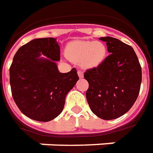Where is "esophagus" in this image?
<instances>
[{
	"label": "esophagus",
	"mask_w": 153,
	"mask_h": 153,
	"mask_svg": "<svg viewBox=\"0 0 153 153\" xmlns=\"http://www.w3.org/2000/svg\"><path fill=\"white\" fill-rule=\"evenodd\" d=\"M78 75H79V77L80 79H82V78L84 77V73L82 72L81 70H79V71H78Z\"/></svg>",
	"instance_id": "1"
}]
</instances>
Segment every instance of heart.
<instances>
[{
	"label": "heart",
	"mask_w": 153,
	"mask_h": 153,
	"mask_svg": "<svg viewBox=\"0 0 153 153\" xmlns=\"http://www.w3.org/2000/svg\"><path fill=\"white\" fill-rule=\"evenodd\" d=\"M66 56L74 63H81L87 68H97L104 62L107 48L102 42L74 41L66 47Z\"/></svg>",
	"instance_id": "obj_1"
}]
</instances>
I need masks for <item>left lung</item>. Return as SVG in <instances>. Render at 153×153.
Listing matches in <instances>:
<instances>
[{
	"mask_svg": "<svg viewBox=\"0 0 153 153\" xmlns=\"http://www.w3.org/2000/svg\"><path fill=\"white\" fill-rule=\"evenodd\" d=\"M111 53L97 68L84 74L89 83L86 99L90 110L103 120L123 116L137 99L142 68L131 46L111 37H100Z\"/></svg>",
	"mask_w": 153,
	"mask_h": 153,
	"instance_id": "left-lung-1",
	"label": "left lung"
}]
</instances>
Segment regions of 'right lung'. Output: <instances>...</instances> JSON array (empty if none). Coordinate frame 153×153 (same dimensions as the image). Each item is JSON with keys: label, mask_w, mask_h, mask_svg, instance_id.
<instances>
[{"label": "right lung", "mask_w": 153, "mask_h": 153, "mask_svg": "<svg viewBox=\"0 0 153 153\" xmlns=\"http://www.w3.org/2000/svg\"><path fill=\"white\" fill-rule=\"evenodd\" d=\"M57 38L33 39L16 53L10 68V85L19 110L37 121L53 120L63 111L66 95L79 77L75 68L60 73Z\"/></svg>", "instance_id": "add662e5"}]
</instances>
